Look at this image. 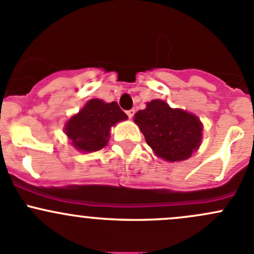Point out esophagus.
<instances>
[{
  "instance_id": "obj_1",
  "label": "esophagus",
  "mask_w": 254,
  "mask_h": 254,
  "mask_svg": "<svg viewBox=\"0 0 254 254\" xmlns=\"http://www.w3.org/2000/svg\"><path fill=\"white\" fill-rule=\"evenodd\" d=\"M127 117H129L130 119H131V118L134 117V114H135V109H130V111L127 112Z\"/></svg>"
}]
</instances>
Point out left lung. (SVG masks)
<instances>
[{
  "instance_id": "obj_1",
  "label": "left lung",
  "mask_w": 254,
  "mask_h": 254,
  "mask_svg": "<svg viewBox=\"0 0 254 254\" xmlns=\"http://www.w3.org/2000/svg\"><path fill=\"white\" fill-rule=\"evenodd\" d=\"M146 142L157 157L168 162L184 161L200 146L203 124L196 115L173 109L161 99H153L135 114Z\"/></svg>"
}]
</instances>
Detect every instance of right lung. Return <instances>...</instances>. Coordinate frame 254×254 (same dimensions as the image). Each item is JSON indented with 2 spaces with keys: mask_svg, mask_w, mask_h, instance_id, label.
I'll return each instance as SVG.
<instances>
[{
  "mask_svg": "<svg viewBox=\"0 0 254 254\" xmlns=\"http://www.w3.org/2000/svg\"><path fill=\"white\" fill-rule=\"evenodd\" d=\"M127 119V115L117 102L106 103L102 99H91L66 123L65 134L76 150L93 152L108 143L111 127Z\"/></svg>",
  "mask_w": 254,
  "mask_h": 254,
  "instance_id": "obj_1",
  "label": "right lung"
}]
</instances>
